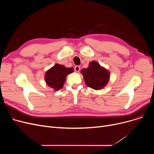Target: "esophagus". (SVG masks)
Instances as JSON below:
<instances>
[{
    "label": "esophagus",
    "instance_id": "1",
    "mask_svg": "<svg viewBox=\"0 0 154 154\" xmlns=\"http://www.w3.org/2000/svg\"><path fill=\"white\" fill-rule=\"evenodd\" d=\"M74 69H75V71L76 72H79L80 70V67L79 66H76L75 67H74Z\"/></svg>",
    "mask_w": 154,
    "mask_h": 154
}]
</instances>
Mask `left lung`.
Returning a JSON list of instances; mask_svg holds the SVG:
<instances>
[{"instance_id": "left-lung-1", "label": "left lung", "mask_w": 154, "mask_h": 154, "mask_svg": "<svg viewBox=\"0 0 154 154\" xmlns=\"http://www.w3.org/2000/svg\"><path fill=\"white\" fill-rule=\"evenodd\" d=\"M80 72L84 76L87 86L97 91L103 88L110 79L109 71L94 60L91 62L88 67L83 69Z\"/></svg>"}]
</instances>
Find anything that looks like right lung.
Wrapping results in <instances>:
<instances>
[{"label":"right lung","mask_w":154,"mask_h":154,"mask_svg":"<svg viewBox=\"0 0 154 154\" xmlns=\"http://www.w3.org/2000/svg\"><path fill=\"white\" fill-rule=\"evenodd\" d=\"M74 72L72 67H66L63 65L56 63L45 74L46 84L54 91H59L63 87L67 75Z\"/></svg>","instance_id":"right-lung-1"}]
</instances>
